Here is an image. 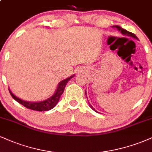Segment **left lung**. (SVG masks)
Returning <instances> with one entry per match:
<instances>
[{
    "mask_svg": "<svg viewBox=\"0 0 152 152\" xmlns=\"http://www.w3.org/2000/svg\"><path fill=\"white\" fill-rule=\"evenodd\" d=\"M112 28H116L117 29L118 31H119L121 33V34H122V35H124V36H129V37L134 38H135V39H137V40H138V38L137 37V36H136L135 34H132V33L129 32V31H127L126 30H125V29L122 28H121V27H120V26H112ZM85 94H86V98H87V96H86V91H85ZM88 105H89L90 107L91 108V109H93L94 111H96V112H97L96 110H95V109H94V108L93 107V106H92L91 105V104H90L89 102H88Z\"/></svg>",
    "mask_w": 152,
    "mask_h": 152,
    "instance_id": "8db88e82",
    "label": "left lung"
}]
</instances>
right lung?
Returning a JSON list of instances; mask_svg holds the SVG:
<instances>
[{"label": "right lung", "instance_id": "1", "mask_svg": "<svg viewBox=\"0 0 152 152\" xmlns=\"http://www.w3.org/2000/svg\"><path fill=\"white\" fill-rule=\"evenodd\" d=\"M75 75H72L70 77L65 78V79L62 80L58 83V86H57L56 90L55 93H54L51 96L49 97L48 99H46L44 101H41V102H27V101L22 100L21 99L18 98L16 96L14 95L12 91L9 88V91L11 96L15 99L16 102H18L19 104H22L23 106H24L25 107L28 108V109L34 110V111H49V110L52 109L53 108L55 107L56 106V104H58L60 97L61 96L62 94L64 93V88L67 84V83L69 82V80L71 78H72Z\"/></svg>", "mask_w": 152, "mask_h": 152}]
</instances>
